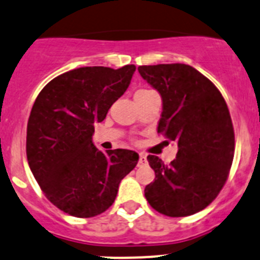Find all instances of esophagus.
Returning <instances> with one entry per match:
<instances>
[{"label": "esophagus", "instance_id": "1", "mask_svg": "<svg viewBox=\"0 0 260 260\" xmlns=\"http://www.w3.org/2000/svg\"><path fill=\"white\" fill-rule=\"evenodd\" d=\"M147 156L144 153H139V164H146Z\"/></svg>", "mask_w": 260, "mask_h": 260}]
</instances>
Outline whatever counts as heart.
<instances>
[{
    "mask_svg": "<svg viewBox=\"0 0 260 260\" xmlns=\"http://www.w3.org/2000/svg\"><path fill=\"white\" fill-rule=\"evenodd\" d=\"M144 91H148V90H139V91H137V92H144Z\"/></svg>",
    "mask_w": 260,
    "mask_h": 260,
    "instance_id": "heart-1",
    "label": "heart"
}]
</instances>
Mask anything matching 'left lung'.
<instances>
[{"label":"left lung","mask_w":260,"mask_h":260,"mask_svg":"<svg viewBox=\"0 0 260 260\" xmlns=\"http://www.w3.org/2000/svg\"><path fill=\"white\" fill-rule=\"evenodd\" d=\"M138 71L162 98L157 132L178 146L170 165L147 157L156 178L144 196L164 215L199 213L222 190L232 166L235 132L227 103L209 78L187 64L140 66Z\"/></svg>","instance_id":"8db88e82"}]
</instances>
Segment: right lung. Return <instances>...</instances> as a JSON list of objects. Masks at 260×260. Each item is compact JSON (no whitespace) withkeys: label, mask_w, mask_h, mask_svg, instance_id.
Returning <instances> with one entry per match:
<instances>
[{"label":"right lung","mask_w":260,"mask_h":260,"mask_svg":"<svg viewBox=\"0 0 260 260\" xmlns=\"http://www.w3.org/2000/svg\"><path fill=\"white\" fill-rule=\"evenodd\" d=\"M135 66L118 70L82 67L58 76L41 90L27 125V158L52 205L76 218L104 213L118 185L137 166V152L103 153L92 143L94 125L130 85Z\"/></svg>","instance_id":"add662e5"}]
</instances>
